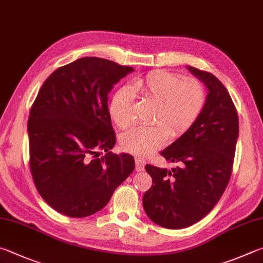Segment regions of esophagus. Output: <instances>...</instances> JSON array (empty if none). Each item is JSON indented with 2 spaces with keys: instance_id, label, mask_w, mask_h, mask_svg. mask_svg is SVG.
I'll list each match as a JSON object with an SVG mask.
<instances>
[{
  "instance_id": "esophagus-1",
  "label": "esophagus",
  "mask_w": 263,
  "mask_h": 263,
  "mask_svg": "<svg viewBox=\"0 0 263 263\" xmlns=\"http://www.w3.org/2000/svg\"><path fill=\"white\" fill-rule=\"evenodd\" d=\"M145 166V160L140 159V157H136V170L137 171H142Z\"/></svg>"
}]
</instances>
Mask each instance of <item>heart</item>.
Listing matches in <instances>:
<instances>
[{
  "mask_svg": "<svg viewBox=\"0 0 263 263\" xmlns=\"http://www.w3.org/2000/svg\"><path fill=\"white\" fill-rule=\"evenodd\" d=\"M133 88L156 103L155 124L135 127L121 137V147L135 155L146 156L164 145L169 137L183 135L193 125L206 103L203 86L195 79H183L166 71H154L133 83ZM109 111L116 125L125 130L136 121L135 95L123 87L114 95Z\"/></svg>",
  "mask_w": 263,
  "mask_h": 263,
  "instance_id": "1",
  "label": "heart"
}]
</instances>
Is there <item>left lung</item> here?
Returning a JSON list of instances; mask_svg holds the SVG:
<instances>
[{"label":"left lung","instance_id":"left-lung-1","mask_svg":"<svg viewBox=\"0 0 263 263\" xmlns=\"http://www.w3.org/2000/svg\"><path fill=\"white\" fill-rule=\"evenodd\" d=\"M207 88L199 118L162 151L175 168L146 164L153 185L142 198L147 216L160 227L183 229L212 211L231 176L239 133L238 114L224 85L209 72L186 66Z\"/></svg>","mask_w":263,"mask_h":263}]
</instances>
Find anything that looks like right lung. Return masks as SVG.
<instances>
[{
	"label": "right lung",
	"mask_w": 263,
	"mask_h": 263,
	"mask_svg": "<svg viewBox=\"0 0 263 263\" xmlns=\"http://www.w3.org/2000/svg\"><path fill=\"white\" fill-rule=\"evenodd\" d=\"M133 71L83 57L41 86L27 123L30 165L36 190L56 212L78 218L101 211L135 169L133 156L110 152L116 137L108 108L114 85Z\"/></svg>",
	"instance_id": "obj_1"
}]
</instances>
